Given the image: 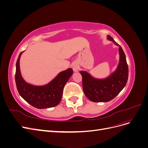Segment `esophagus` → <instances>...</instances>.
<instances>
[{
    "instance_id": "obj_1",
    "label": "esophagus",
    "mask_w": 148,
    "mask_h": 148,
    "mask_svg": "<svg viewBox=\"0 0 148 148\" xmlns=\"http://www.w3.org/2000/svg\"><path fill=\"white\" fill-rule=\"evenodd\" d=\"M71 66L75 72H77V71H78L79 70V65L77 64V62H73V63L71 65Z\"/></svg>"
}]
</instances>
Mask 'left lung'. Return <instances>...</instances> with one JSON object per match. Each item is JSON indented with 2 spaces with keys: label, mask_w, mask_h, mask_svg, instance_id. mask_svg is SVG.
<instances>
[{
  "label": "left lung",
  "mask_w": 148,
  "mask_h": 148,
  "mask_svg": "<svg viewBox=\"0 0 148 148\" xmlns=\"http://www.w3.org/2000/svg\"><path fill=\"white\" fill-rule=\"evenodd\" d=\"M107 39L119 46L120 62L116 70L105 79H96L86 71H79L82 76L84 95L95 102H105L113 99L125 86L128 78V66L122 48L110 36H107Z\"/></svg>",
  "instance_id": "1"
}]
</instances>
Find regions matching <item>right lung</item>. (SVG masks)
Masks as SVG:
<instances>
[{
  "mask_svg": "<svg viewBox=\"0 0 148 148\" xmlns=\"http://www.w3.org/2000/svg\"><path fill=\"white\" fill-rule=\"evenodd\" d=\"M16 64L15 83L20 95L28 104L38 109L50 108L59 104L64 86L73 74V70L68 69L62 71L48 84L44 86H34L26 83L22 78L20 69V59Z\"/></svg>",
  "mask_w": 148,
  "mask_h": 148,
  "instance_id": "right-lung-1",
  "label": "right lung"
}]
</instances>
